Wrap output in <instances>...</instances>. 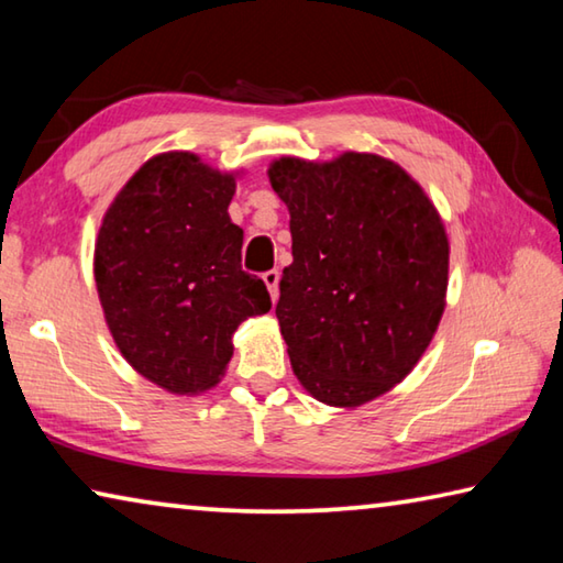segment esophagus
Segmentation results:
<instances>
[{"label":"esophagus","mask_w":563,"mask_h":563,"mask_svg":"<svg viewBox=\"0 0 563 563\" xmlns=\"http://www.w3.org/2000/svg\"><path fill=\"white\" fill-rule=\"evenodd\" d=\"M263 283L268 285L273 302L278 300V283H280V273H278V271H268V273H263Z\"/></svg>","instance_id":"1"}]
</instances>
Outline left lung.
<instances>
[{"instance_id": "8db88e82", "label": "left lung", "mask_w": 563, "mask_h": 563, "mask_svg": "<svg viewBox=\"0 0 563 563\" xmlns=\"http://www.w3.org/2000/svg\"><path fill=\"white\" fill-rule=\"evenodd\" d=\"M268 176L290 211L275 316L292 373L320 402L365 405L402 383L440 325L450 268L440 213L373 154L285 156Z\"/></svg>"}]
</instances>
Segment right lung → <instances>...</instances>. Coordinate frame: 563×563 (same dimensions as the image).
I'll return each mask as SVG.
<instances>
[{
  "label": "right lung",
  "mask_w": 563,
  "mask_h": 563,
  "mask_svg": "<svg viewBox=\"0 0 563 563\" xmlns=\"http://www.w3.org/2000/svg\"><path fill=\"white\" fill-rule=\"evenodd\" d=\"M231 174L186 151L146 161L103 216L93 275L109 330L136 373L176 395L213 387L243 320L271 292L241 265Z\"/></svg>",
  "instance_id": "1"
}]
</instances>
